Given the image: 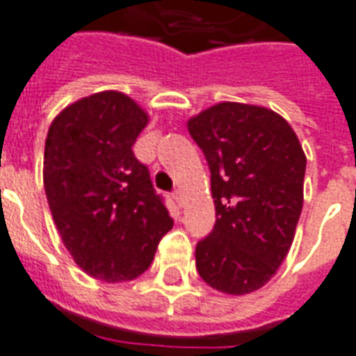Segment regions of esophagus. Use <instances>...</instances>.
I'll use <instances>...</instances> for the list:
<instances>
[{"mask_svg": "<svg viewBox=\"0 0 356 356\" xmlns=\"http://www.w3.org/2000/svg\"><path fill=\"white\" fill-rule=\"evenodd\" d=\"M173 200H175V204H177L179 207L183 205V194H181V191L173 192Z\"/></svg>", "mask_w": 356, "mask_h": 356, "instance_id": "obj_1", "label": "esophagus"}]
</instances>
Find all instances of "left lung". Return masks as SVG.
<instances>
[{
    "mask_svg": "<svg viewBox=\"0 0 356 356\" xmlns=\"http://www.w3.org/2000/svg\"><path fill=\"white\" fill-rule=\"evenodd\" d=\"M211 171L215 228L196 245V270L241 296L277 273L304 205L305 154L285 118L260 105L222 102L188 120Z\"/></svg>",
    "mask_w": 356,
    "mask_h": 356,
    "instance_id": "left-lung-1",
    "label": "left lung"
}]
</instances>
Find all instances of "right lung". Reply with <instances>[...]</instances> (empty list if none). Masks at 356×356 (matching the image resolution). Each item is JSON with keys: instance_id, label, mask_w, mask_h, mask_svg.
<instances>
[{"instance_id": "1", "label": "right lung", "mask_w": 356, "mask_h": 356, "mask_svg": "<svg viewBox=\"0 0 356 356\" xmlns=\"http://www.w3.org/2000/svg\"><path fill=\"white\" fill-rule=\"evenodd\" d=\"M149 115L122 92L65 107L44 141L43 183L65 249L92 277L120 283L151 266L173 220L131 145Z\"/></svg>"}]
</instances>
